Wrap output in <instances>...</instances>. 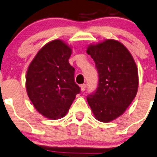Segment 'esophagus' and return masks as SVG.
<instances>
[{
	"label": "esophagus",
	"mask_w": 157,
	"mask_h": 157,
	"mask_svg": "<svg viewBox=\"0 0 157 157\" xmlns=\"http://www.w3.org/2000/svg\"><path fill=\"white\" fill-rule=\"evenodd\" d=\"M80 86V90H81L82 92H83L85 90H86V84H85V83L81 84Z\"/></svg>",
	"instance_id": "obj_1"
}]
</instances>
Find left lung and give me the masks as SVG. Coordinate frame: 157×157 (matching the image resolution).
Listing matches in <instances>:
<instances>
[{
  "instance_id": "left-lung-1",
  "label": "left lung",
  "mask_w": 157,
  "mask_h": 157,
  "mask_svg": "<svg viewBox=\"0 0 157 157\" xmlns=\"http://www.w3.org/2000/svg\"><path fill=\"white\" fill-rule=\"evenodd\" d=\"M86 52L99 74L98 87L87 96L88 104L98 121L110 122L125 112L137 95V65L128 48L114 39L91 44Z\"/></svg>"
}]
</instances>
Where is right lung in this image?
<instances>
[{
  "mask_svg": "<svg viewBox=\"0 0 157 157\" xmlns=\"http://www.w3.org/2000/svg\"><path fill=\"white\" fill-rule=\"evenodd\" d=\"M72 49L61 39L49 42L38 52L26 76L28 96L36 110L50 119L68 112L80 88L74 82V67L68 59Z\"/></svg>",
  "mask_w": 157,
  "mask_h": 157,
  "instance_id": "add662e5",
  "label": "right lung"
}]
</instances>
